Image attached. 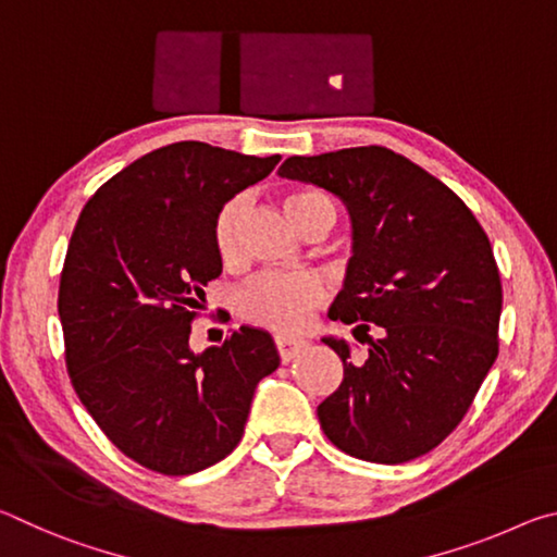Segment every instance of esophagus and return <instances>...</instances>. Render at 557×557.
Segmentation results:
<instances>
[{
    "mask_svg": "<svg viewBox=\"0 0 557 557\" xmlns=\"http://www.w3.org/2000/svg\"><path fill=\"white\" fill-rule=\"evenodd\" d=\"M275 346H277V354L282 358V363H289L292 358H295L301 348L307 346L305 338H295V336H285V334H277L275 336Z\"/></svg>",
    "mask_w": 557,
    "mask_h": 557,
    "instance_id": "34e87169",
    "label": "esophagus"
}]
</instances>
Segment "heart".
Instances as JSON below:
<instances>
[{
	"label": "heart",
	"instance_id": "b5f03b06",
	"mask_svg": "<svg viewBox=\"0 0 557 557\" xmlns=\"http://www.w3.org/2000/svg\"><path fill=\"white\" fill-rule=\"evenodd\" d=\"M285 209L297 228L312 219H332L334 203L317 188H299L285 199ZM243 219V201L233 199L215 215L213 245L223 262L238 260V228ZM324 285L312 275H260L248 282L238 295V312L252 324L280 329V332H299L309 322L317 307L324 301Z\"/></svg>",
	"mask_w": 557,
	"mask_h": 557
}]
</instances>
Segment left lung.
Here are the masks:
<instances>
[{"mask_svg": "<svg viewBox=\"0 0 557 557\" xmlns=\"http://www.w3.org/2000/svg\"><path fill=\"white\" fill-rule=\"evenodd\" d=\"M280 176L326 188L351 215L354 256L329 317L356 324L369 356L351 361L344 338H322L344 361L342 385L317 408L324 435L375 465L428 455L498 356L504 292L492 243L449 186L393 149L289 157Z\"/></svg>", "mask_w": 557, "mask_h": 557, "instance_id": "obj_1", "label": "left lung"}]
</instances>
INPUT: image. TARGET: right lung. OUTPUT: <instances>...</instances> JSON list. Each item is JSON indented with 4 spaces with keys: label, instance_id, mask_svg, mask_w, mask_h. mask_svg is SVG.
I'll return each mask as SVG.
<instances>
[{
    "label": "right lung",
    "instance_id": "right-lung-1",
    "mask_svg": "<svg viewBox=\"0 0 557 557\" xmlns=\"http://www.w3.org/2000/svg\"><path fill=\"white\" fill-rule=\"evenodd\" d=\"M277 162L166 145L102 184L73 228L59 287L71 383L112 445L159 474L228 457L258 383L280 366L272 336L252 326L203 354L188 346L203 287L223 270L215 215Z\"/></svg>",
    "mask_w": 557,
    "mask_h": 557
}]
</instances>
